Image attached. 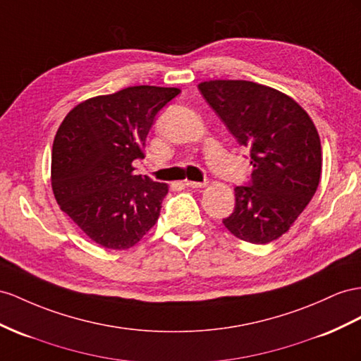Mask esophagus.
I'll return each mask as SVG.
<instances>
[{"instance_id": "obj_1", "label": "esophagus", "mask_w": 361, "mask_h": 361, "mask_svg": "<svg viewBox=\"0 0 361 361\" xmlns=\"http://www.w3.org/2000/svg\"><path fill=\"white\" fill-rule=\"evenodd\" d=\"M184 184H186L188 188H197V189H201V188H206V186H207V183H200V181H189V180L184 181Z\"/></svg>"}]
</instances>
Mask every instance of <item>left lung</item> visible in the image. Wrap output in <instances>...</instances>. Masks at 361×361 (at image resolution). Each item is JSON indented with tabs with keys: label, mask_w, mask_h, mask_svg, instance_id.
I'll use <instances>...</instances> for the list:
<instances>
[{
	"label": "left lung",
	"mask_w": 361,
	"mask_h": 361,
	"mask_svg": "<svg viewBox=\"0 0 361 361\" xmlns=\"http://www.w3.org/2000/svg\"><path fill=\"white\" fill-rule=\"evenodd\" d=\"M198 90L238 143L250 149V186L235 188V210L223 223L245 243L269 244L288 232L319 188L317 128L298 102L271 87L216 79Z\"/></svg>",
	"instance_id": "obj_1"
}]
</instances>
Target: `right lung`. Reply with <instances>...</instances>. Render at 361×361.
Here are the masks:
<instances>
[{"instance_id":"add662e5","label":"right lung","mask_w":361,"mask_h":361,"mask_svg":"<svg viewBox=\"0 0 361 361\" xmlns=\"http://www.w3.org/2000/svg\"><path fill=\"white\" fill-rule=\"evenodd\" d=\"M180 88L138 85L80 102L51 151V189L62 212L109 250L134 247L155 226L168 184L134 173L159 111Z\"/></svg>"}]
</instances>
